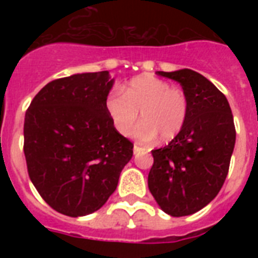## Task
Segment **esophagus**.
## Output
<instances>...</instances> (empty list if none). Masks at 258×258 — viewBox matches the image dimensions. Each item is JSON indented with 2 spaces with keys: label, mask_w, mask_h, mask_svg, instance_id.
<instances>
[{
  "label": "esophagus",
  "mask_w": 258,
  "mask_h": 258,
  "mask_svg": "<svg viewBox=\"0 0 258 258\" xmlns=\"http://www.w3.org/2000/svg\"><path fill=\"white\" fill-rule=\"evenodd\" d=\"M145 151V149H142L141 146L135 145L134 146V154H139V153H143Z\"/></svg>",
  "instance_id": "1"
}]
</instances>
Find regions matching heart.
Instances as JSON below:
<instances>
[{
    "mask_svg": "<svg viewBox=\"0 0 258 258\" xmlns=\"http://www.w3.org/2000/svg\"><path fill=\"white\" fill-rule=\"evenodd\" d=\"M123 90L112 88L105 96V111L113 127L121 135H128L141 116L145 119L134 130V137L143 143L161 137L170 142L183 130L188 116V100L179 88L150 75L131 79Z\"/></svg>",
    "mask_w": 258,
    "mask_h": 258,
    "instance_id": "b5f03b06",
    "label": "heart"
}]
</instances>
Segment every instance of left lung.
<instances>
[{
	"label": "left lung",
	"instance_id": "obj_1",
	"mask_svg": "<svg viewBox=\"0 0 258 258\" xmlns=\"http://www.w3.org/2000/svg\"><path fill=\"white\" fill-rule=\"evenodd\" d=\"M157 74L182 86L188 116L178 137L151 151L149 188L165 213L190 216L210 204L226 179L236 143L232 109L224 93L196 71Z\"/></svg>",
	"mask_w": 258,
	"mask_h": 258
}]
</instances>
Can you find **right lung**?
Masks as SVG:
<instances>
[{
  "mask_svg": "<svg viewBox=\"0 0 258 258\" xmlns=\"http://www.w3.org/2000/svg\"><path fill=\"white\" fill-rule=\"evenodd\" d=\"M112 86L108 71L72 75L48 83L26 109L28 174L42 200L61 214L99 210L133 158L134 145L105 111Z\"/></svg>",
  "mask_w": 258,
  "mask_h": 258,
  "instance_id": "1",
  "label": "right lung"
}]
</instances>
